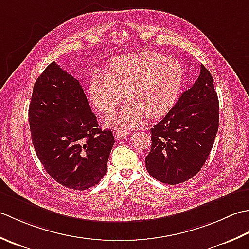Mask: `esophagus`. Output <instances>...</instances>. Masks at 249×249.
I'll list each match as a JSON object with an SVG mask.
<instances>
[{"instance_id": "obj_1", "label": "esophagus", "mask_w": 249, "mask_h": 249, "mask_svg": "<svg viewBox=\"0 0 249 249\" xmlns=\"http://www.w3.org/2000/svg\"><path fill=\"white\" fill-rule=\"evenodd\" d=\"M130 135V132L124 129H117L115 132V138L117 140H124Z\"/></svg>"}]
</instances>
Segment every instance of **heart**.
Masks as SVG:
<instances>
[{
  "label": "heart",
  "mask_w": 249,
  "mask_h": 249,
  "mask_svg": "<svg viewBox=\"0 0 249 249\" xmlns=\"http://www.w3.org/2000/svg\"><path fill=\"white\" fill-rule=\"evenodd\" d=\"M182 68L176 60L153 52L124 54L111 60L107 75L94 73L90 84L93 104L108 114L126 96L130 100L106 124L114 128L136 126L147 117L169 113L182 85Z\"/></svg>",
  "instance_id": "1"
}]
</instances>
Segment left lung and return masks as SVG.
Returning a JSON list of instances; mask_svg holds the SVG:
<instances>
[{"instance_id": "8db88e82", "label": "left lung", "mask_w": 249, "mask_h": 249, "mask_svg": "<svg viewBox=\"0 0 249 249\" xmlns=\"http://www.w3.org/2000/svg\"><path fill=\"white\" fill-rule=\"evenodd\" d=\"M218 125L219 102L214 79L202 64L194 86L150 129L151 149L145 158L148 173L169 185L190 179L210 156Z\"/></svg>"}]
</instances>
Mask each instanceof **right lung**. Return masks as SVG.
Listing matches in <instances>:
<instances>
[{
	"mask_svg": "<svg viewBox=\"0 0 249 249\" xmlns=\"http://www.w3.org/2000/svg\"><path fill=\"white\" fill-rule=\"evenodd\" d=\"M29 123L35 153L55 181L86 190L103 178L114 135L99 128L79 82L55 62L34 84Z\"/></svg>",
	"mask_w": 249,
	"mask_h": 249,
	"instance_id": "obj_1",
	"label": "right lung"
}]
</instances>
